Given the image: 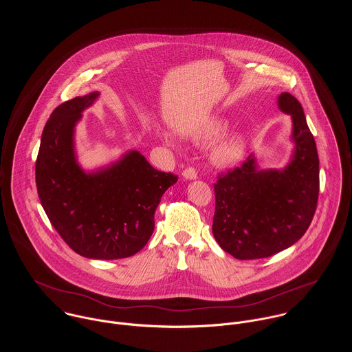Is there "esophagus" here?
Returning a JSON list of instances; mask_svg holds the SVG:
<instances>
[{
	"mask_svg": "<svg viewBox=\"0 0 352 352\" xmlns=\"http://www.w3.org/2000/svg\"><path fill=\"white\" fill-rule=\"evenodd\" d=\"M183 177L187 179V180H195V179L198 177V172H197V169L192 168V166L186 168V169L183 170Z\"/></svg>",
	"mask_w": 352,
	"mask_h": 352,
	"instance_id": "obj_1",
	"label": "esophagus"
}]
</instances>
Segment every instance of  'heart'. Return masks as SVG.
I'll use <instances>...</instances> for the list:
<instances>
[{
  "label": "heart",
  "mask_w": 352,
  "mask_h": 352,
  "mask_svg": "<svg viewBox=\"0 0 352 352\" xmlns=\"http://www.w3.org/2000/svg\"><path fill=\"white\" fill-rule=\"evenodd\" d=\"M226 129L225 123H211L206 129H203L199 133V138L204 142H210L217 140ZM240 154V146L239 142L234 140H225L221 142L212 154V160L218 165H232L237 161Z\"/></svg>",
  "instance_id": "b5f03b06"
}]
</instances>
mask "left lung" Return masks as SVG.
I'll return each instance as SVG.
<instances>
[{"instance_id":"obj_1","label":"left lung","mask_w":352,"mask_h":352,"mask_svg":"<svg viewBox=\"0 0 352 352\" xmlns=\"http://www.w3.org/2000/svg\"><path fill=\"white\" fill-rule=\"evenodd\" d=\"M278 105L293 120L290 162L283 169H260L251 154L214 184L212 234L223 251L240 260L270 257L296 244L317 207L320 161L302 105L287 92L280 94Z\"/></svg>"}]
</instances>
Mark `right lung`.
Masks as SVG:
<instances>
[{
  "label": "right lung",
  "instance_id": "add662e5",
  "mask_svg": "<svg viewBox=\"0 0 352 352\" xmlns=\"http://www.w3.org/2000/svg\"><path fill=\"white\" fill-rule=\"evenodd\" d=\"M99 92L58 105L47 120L35 175L41 203L63 241L88 258L116 260L141 251L154 230L162 194L177 182L137 151L85 172L77 162L74 129Z\"/></svg>",
  "mask_w": 352,
  "mask_h": 352
}]
</instances>
